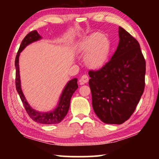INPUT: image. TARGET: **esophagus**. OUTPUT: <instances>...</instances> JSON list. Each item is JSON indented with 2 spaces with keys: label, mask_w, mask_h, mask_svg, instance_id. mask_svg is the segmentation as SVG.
<instances>
[{
  "label": "esophagus",
  "mask_w": 159,
  "mask_h": 159,
  "mask_svg": "<svg viewBox=\"0 0 159 159\" xmlns=\"http://www.w3.org/2000/svg\"><path fill=\"white\" fill-rule=\"evenodd\" d=\"M88 80H89V77H88L87 75H83L79 80V83L80 85H83L84 84V83H88Z\"/></svg>",
  "instance_id": "obj_1"
}]
</instances>
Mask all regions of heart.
<instances>
[{"label":"heart","mask_w":159,"mask_h":159,"mask_svg":"<svg viewBox=\"0 0 159 159\" xmlns=\"http://www.w3.org/2000/svg\"><path fill=\"white\" fill-rule=\"evenodd\" d=\"M86 53L85 62L90 68H98L106 62L111 51L109 40L103 34L95 33L88 36L79 47Z\"/></svg>","instance_id":"1"}]
</instances>
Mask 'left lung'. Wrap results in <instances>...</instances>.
<instances>
[{
  "label": "left lung",
  "instance_id": "8db88e82",
  "mask_svg": "<svg viewBox=\"0 0 159 159\" xmlns=\"http://www.w3.org/2000/svg\"><path fill=\"white\" fill-rule=\"evenodd\" d=\"M119 44L108 62L89 71L94 111L102 122L121 124L133 114L145 86L146 61L138 41L119 26Z\"/></svg>",
  "mask_w": 159,
  "mask_h": 159
}]
</instances>
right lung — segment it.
Segmentation results:
<instances>
[{"mask_svg": "<svg viewBox=\"0 0 159 159\" xmlns=\"http://www.w3.org/2000/svg\"><path fill=\"white\" fill-rule=\"evenodd\" d=\"M41 38V37L39 36V34H38L36 31H31L26 35L21 43L17 54L16 55L15 61V65L16 67V90H17L19 95L20 97V99L21 102H22L23 105L25 107L26 112H27L29 117L32 118V120L37 123H43V124H56V123H60L67 114V112H68L69 109L71 96L74 93L75 91L76 90L77 88H79L77 84L78 80L77 79H74L67 83V85H66L60 97V102H59L57 107L55 110H53V111L42 113L36 111V110L33 109L29 106L21 89L20 71H19V56H20V53L23 50L24 48L26 45L30 44L32 42L38 41Z\"/></svg>", "mask_w": 159, "mask_h": 159, "instance_id": "right-lung-1", "label": "right lung"}]
</instances>
